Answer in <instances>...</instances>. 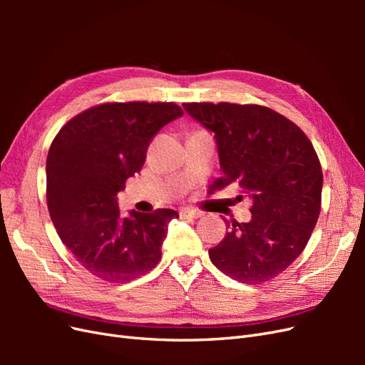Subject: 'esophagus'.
<instances>
[{
    "mask_svg": "<svg viewBox=\"0 0 365 365\" xmlns=\"http://www.w3.org/2000/svg\"><path fill=\"white\" fill-rule=\"evenodd\" d=\"M180 216L182 219H197L201 217L202 213L200 212V210H193V208H182L180 212Z\"/></svg>",
    "mask_w": 365,
    "mask_h": 365,
    "instance_id": "34e87169",
    "label": "esophagus"
}]
</instances>
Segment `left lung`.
<instances>
[{
    "mask_svg": "<svg viewBox=\"0 0 365 365\" xmlns=\"http://www.w3.org/2000/svg\"><path fill=\"white\" fill-rule=\"evenodd\" d=\"M215 132L224 175L251 197L250 222L231 220L208 250L217 269L240 283L277 277L300 256L322 210L323 170L311 140L294 121L262 105L182 103Z\"/></svg>",
    "mask_w": 365,
    "mask_h": 365,
    "instance_id": "8db88e82",
    "label": "left lung"
}]
</instances>
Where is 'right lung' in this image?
Masks as SVG:
<instances>
[{"label": "right lung", "instance_id": "right-lung-1", "mask_svg": "<svg viewBox=\"0 0 365 365\" xmlns=\"http://www.w3.org/2000/svg\"><path fill=\"white\" fill-rule=\"evenodd\" d=\"M182 115L173 102H111L65 123L47 157V205L62 244L96 277L125 283L158 264L170 208L120 213L115 196L140 172L152 138Z\"/></svg>", "mask_w": 365, "mask_h": 365}]
</instances>
